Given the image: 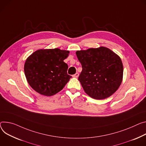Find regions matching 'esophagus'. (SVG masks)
<instances>
[{
  "label": "esophagus",
  "mask_w": 146,
  "mask_h": 146,
  "mask_svg": "<svg viewBox=\"0 0 146 146\" xmlns=\"http://www.w3.org/2000/svg\"><path fill=\"white\" fill-rule=\"evenodd\" d=\"M78 76H79V74H78V73H76L74 75H73V77H75V78H77L78 77Z\"/></svg>",
  "instance_id": "obj_1"
}]
</instances>
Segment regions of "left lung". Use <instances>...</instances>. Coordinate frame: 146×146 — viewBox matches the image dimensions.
Returning <instances> with one entry per match:
<instances>
[{
    "mask_svg": "<svg viewBox=\"0 0 146 146\" xmlns=\"http://www.w3.org/2000/svg\"><path fill=\"white\" fill-rule=\"evenodd\" d=\"M76 54L82 66L78 80L86 93L96 100L111 96L122 82L121 58L104 46L77 50Z\"/></svg>",
    "mask_w": 146,
    "mask_h": 146,
    "instance_id": "1",
    "label": "left lung"
}]
</instances>
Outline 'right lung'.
I'll use <instances>...</instances> for the list:
<instances>
[{
	"mask_svg": "<svg viewBox=\"0 0 146 146\" xmlns=\"http://www.w3.org/2000/svg\"><path fill=\"white\" fill-rule=\"evenodd\" d=\"M69 51L59 48L41 49L26 59L24 70L29 85L39 94L52 96L60 91L69 81L68 65L64 62Z\"/></svg>",
	"mask_w": 146,
	"mask_h": 146,
	"instance_id": "add662e5",
	"label": "right lung"
}]
</instances>
